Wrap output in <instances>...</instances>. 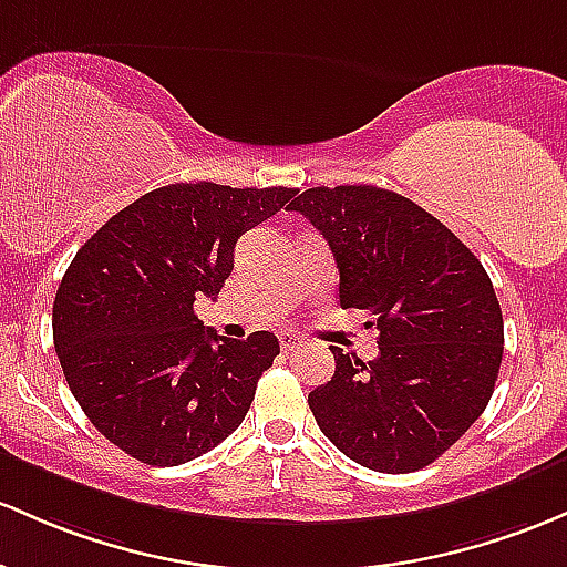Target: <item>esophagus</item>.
Segmentation results:
<instances>
[{
    "mask_svg": "<svg viewBox=\"0 0 567 567\" xmlns=\"http://www.w3.org/2000/svg\"><path fill=\"white\" fill-rule=\"evenodd\" d=\"M279 344H282V350L285 352H290V350H296V347L298 344H301V336H298V333H282V336H279Z\"/></svg>",
    "mask_w": 567,
    "mask_h": 567,
    "instance_id": "obj_1",
    "label": "esophagus"
}]
</instances>
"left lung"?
Here are the masks:
<instances>
[{"label":"left lung","mask_w":567,"mask_h":567,"mask_svg":"<svg viewBox=\"0 0 567 567\" xmlns=\"http://www.w3.org/2000/svg\"><path fill=\"white\" fill-rule=\"evenodd\" d=\"M326 236L344 309L377 315L369 363L331 347V382L309 393L320 431L382 474L431 465L493 398L503 315L463 241L406 196L377 185L309 188L290 204Z\"/></svg>","instance_id":"left-lung-1"}]
</instances>
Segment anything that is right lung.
Segmentation results:
<instances>
[{
    "label": "right lung",
    "instance_id": "obj_1",
    "mask_svg": "<svg viewBox=\"0 0 567 567\" xmlns=\"http://www.w3.org/2000/svg\"><path fill=\"white\" fill-rule=\"evenodd\" d=\"M293 188L177 183L112 215L80 247L53 301V344L74 401L147 465L215 450L245 420L277 336H217L193 315L234 269L236 239L290 207Z\"/></svg>",
    "mask_w": 567,
    "mask_h": 567
}]
</instances>
